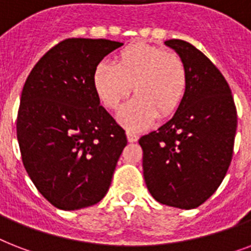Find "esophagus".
<instances>
[{
	"instance_id": "esophagus-1",
	"label": "esophagus",
	"mask_w": 251,
	"mask_h": 251,
	"mask_svg": "<svg viewBox=\"0 0 251 251\" xmlns=\"http://www.w3.org/2000/svg\"><path fill=\"white\" fill-rule=\"evenodd\" d=\"M126 137H127V141L130 142V143H134V142L138 141V135L135 133H131V131H127L126 133Z\"/></svg>"
}]
</instances>
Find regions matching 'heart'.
I'll list each match as a JSON object with an SVG mask.
<instances>
[{
    "mask_svg": "<svg viewBox=\"0 0 251 251\" xmlns=\"http://www.w3.org/2000/svg\"><path fill=\"white\" fill-rule=\"evenodd\" d=\"M187 83L186 66L177 53L146 43L122 49L116 65L100 61L92 74L95 92L108 109H116L134 86L137 96L118 112L120 124L134 131L150 127L157 116L167 118L175 113L185 99Z\"/></svg>",
    "mask_w": 251,
    "mask_h": 251,
    "instance_id": "b5f03b06",
    "label": "heart"
}]
</instances>
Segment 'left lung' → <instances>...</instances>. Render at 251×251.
<instances>
[{
	"label": "left lung",
	"instance_id": "obj_1",
	"mask_svg": "<svg viewBox=\"0 0 251 251\" xmlns=\"http://www.w3.org/2000/svg\"><path fill=\"white\" fill-rule=\"evenodd\" d=\"M185 62L187 91L175 116L143 135V176L161 204L191 210L204 203L226 175L233 155L237 110L219 69L194 45L165 41Z\"/></svg>",
	"mask_w": 251,
	"mask_h": 251
}]
</instances>
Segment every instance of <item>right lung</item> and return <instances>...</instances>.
Wrapping results in <instances>:
<instances>
[{
  "label": "right lung",
  "instance_id": "1",
  "mask_svg": "<svg viewBox=\"0 0 251 251\" xmlns=\"http://www.w3.org/2000/svg\"><path fill=\"white\" fill-rule=\"evenodd\" d=\"M121 45L66 39L41 57L23 86L17 118L22 161L40 194L60 210L100 202L127 143L92 84L95 66Z\"/></svg>",
  "mask_w": 251,
  "mask_h": 251
}]
</instances>
